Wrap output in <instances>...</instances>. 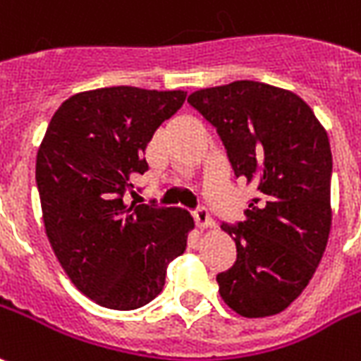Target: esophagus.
I'll use <instances>...</instances> for the list:
<instances>
[{"instance_id":"esophagus-1","label":"esophagus","mask_w":361,"mask_h":361,"mask_svg":"<svg viewBox=\"0 0 361 361\" xmlns=\"http://www.w3.org/2000/svg\"><path fill=\"white\" fill-rule=\"evenodd\" d=\"M192 217H195V224H197L199 229H208V227H212V224H214L206 208H199V210L192 212Z\"/></svg>"}]
</instances>
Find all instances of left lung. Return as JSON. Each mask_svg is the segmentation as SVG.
Here are the masks:
<instances>
[{
	"label": "left lung",
	"instance_id": "8db88e82",
	"mask_svg": "<svg viewBox=\"0 0 361 361\" xmlns=\"http://www.w3.org/2000/svg\"><path fill=\"white\" fill-rule=\"evenodd\" d=\"M187 102L217 130L236 178L257 185L238 227L219 295L244 318L288 309L309 286L331 231V147L309 104L286 89L235 81Z\"/></svg>",
	"mask_w": 361,
	"mask_h": 361
}]
</instances>
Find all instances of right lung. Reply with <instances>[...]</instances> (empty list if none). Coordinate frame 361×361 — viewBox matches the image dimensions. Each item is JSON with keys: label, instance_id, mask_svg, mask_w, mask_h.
Masks as SVG:
<instances>
[{"label": "right lung", "instance_id": "right-lung-1", "mask_svg": "<svg viewBox=\"0 0 361 361\" xmlns=\"http://www.w3.org/2000/svg\"><path fill=\"white\" fill-rule=\"evenodd\" d=\"M183 90L107 87L70 96L41 140L35 181L47 238L77 290L96 305L132 310L162 291L166 265L195 229L180 208L128 206L145 147L185 102Z\"/></svg>", "mask_w": 361, "mask_h": 361}]
</instances>
